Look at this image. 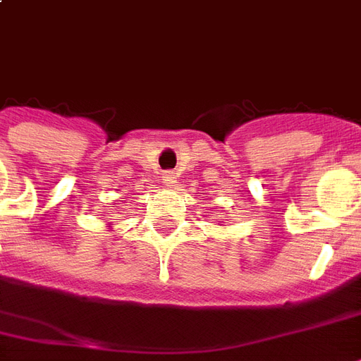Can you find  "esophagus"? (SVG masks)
Wrapping results in <instances>:
<instances>
[{
    "label": "esophagus",
    "instance_id": "esophagus-1",
    "mask_svg": "<svg viewBox=\"0 0 361 361\" xmlns=\"http://www.w3.org/2000/svg\"><path fill=\"white\" fill-rule=\"evenodd\" d=\"M163 183L166 187H176V183H178V174L176 172H164Z\"/></svg>",
    "mask_w": 361,
    "mask_h": 361
}]
</instances>
